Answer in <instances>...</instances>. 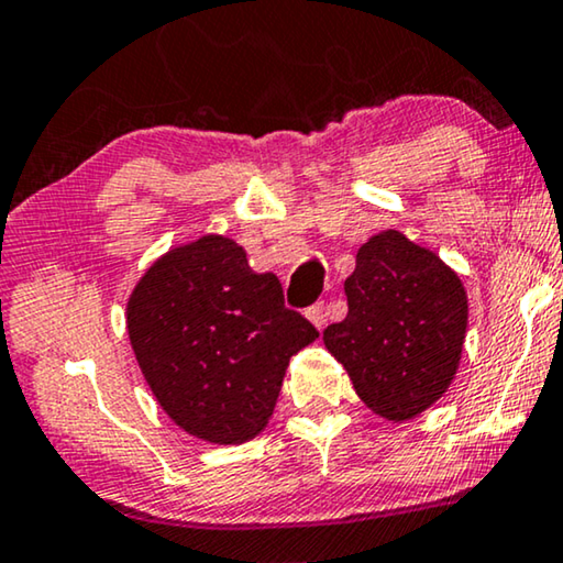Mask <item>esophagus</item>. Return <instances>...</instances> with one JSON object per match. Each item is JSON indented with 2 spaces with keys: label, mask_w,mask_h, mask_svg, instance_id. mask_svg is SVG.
<instances>
[{
  "label": "esophagus",
  "mask_w": 563,
  "mask_h": 563,
  "mask_svg": "<svg viewBox=\"0 0 563 563\" xmlns=\"http://www.w3.org/2000/svg\"><path fill=\"white\" fill-rule=\"evenodd\" d=\"M307 317L317 330H322L324 324H328V305H324V301H317V305L307 309Z\"/></svg>",
  "instance_id": "1"
}]
</instances>
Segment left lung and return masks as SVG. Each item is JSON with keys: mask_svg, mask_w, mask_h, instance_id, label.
I'll list each match as a JSON object with an SVG mask.
<instances>
[{"mask_svg": "<svg viewBox=\"0 0 563 563\" xmlns=\"http://www.w3.org/2000/svg\"><path fill=\"white\" fill-rule=\"evenodd\" d=\"M345 295L347 317L322 340L355 394L388 421L427 411L460 365L467 330L460 276L404 233L383 231L357 249Z\"/></svg>", "mask_w": 563, "mask_h": 563, "instance_id": "1", "label": "left lung"}]
</instances>
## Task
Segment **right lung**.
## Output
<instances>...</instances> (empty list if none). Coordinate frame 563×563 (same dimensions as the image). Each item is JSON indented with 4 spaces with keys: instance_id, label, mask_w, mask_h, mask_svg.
Returning <instances> with one entry per match:
<instances>
[{
    "instance_id": "right-lung-1",
    "label": "right lung",
    "mask_w": 563,
    "mask_h": 563,
    "mask_svg": "<svg viewBox=\"0 0 563 563\" xmlns=\"http://www.w3.org/2000/svg\"><path fill=\"white\" fill-rule=\"evenodd\" d=\"M126 328L167 417L213 444L249 442L266 427L289 357L320 335L284 307L279 279L256 274L225 235H202L146 268Z\"/></svg>"
}]
</instances>
